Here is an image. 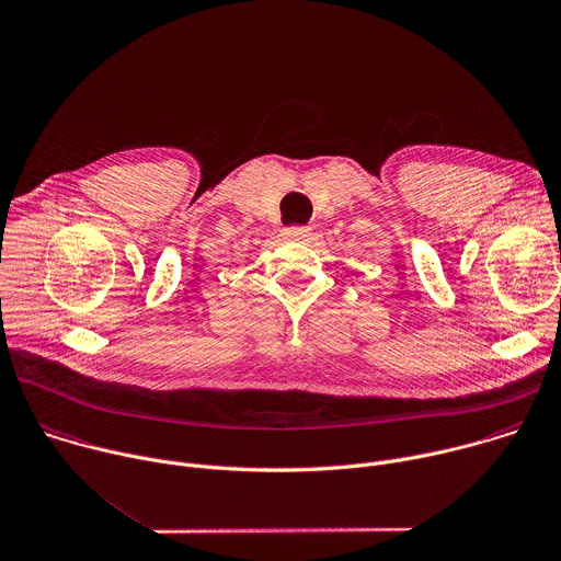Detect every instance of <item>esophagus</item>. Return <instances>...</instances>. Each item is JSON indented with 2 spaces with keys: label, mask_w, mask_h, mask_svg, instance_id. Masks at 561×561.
<instances>
[{
  "label": "esophagus",
  "mask_w": 561,
  "mask_h": 561,
  "mask_svg": "<svg viewBox=\"0 0 561 561\" xmlns=\"http://www.w3.org/2000/svg\"><path fill=\"white\" fill-rule=\"evenodd\" d=\"M312 233V227H290L286 229V236L293 240H308Z\"/></svg>",
  "instance_id": "34e87169"
}]
</instances>
